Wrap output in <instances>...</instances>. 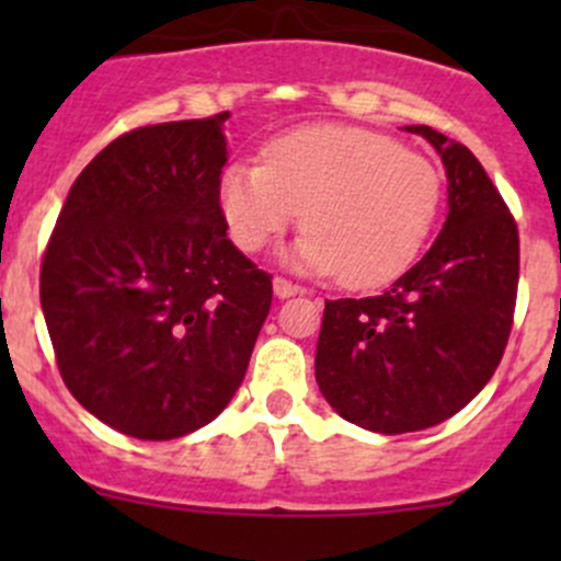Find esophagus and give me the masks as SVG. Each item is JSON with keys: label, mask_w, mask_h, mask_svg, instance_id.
<instances>
[{"label": "esophagus", "mask_w": 561, "mask_h": 561, "mask_svg": "<svg viewBox=\"0 0 561 561\" xmlns=\"http://www.w3.org/2000/svg\"><path fill=\"white\" fill-rule=\"evenodd\" d=\"M274 293L279 298H290V296H301L304 287L296 285V282L285 279V276H276V279H274Z\"/></svg>", "instance_id": "obj_1"}]
</instances>
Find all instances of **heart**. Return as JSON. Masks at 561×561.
Listing matches in <instances>:
<instances>
[{"label":"heart","mask_w":561,"mask_h":561,"mask_svg":"<svg viewBox=\"0 0 561 561\" xmlns=\"http://www.w3.org/2000/svg\"><path fill=\"white\" fill-rule=\"evenodd\" d=\"M443 201L434 162L360 127L314 124L279 135L263 162H233L219 179L230 239L260 252L298 222L293 260L369 290L404 274L426 244Z\"/></svg>","instance_id":"1"}]
</instances>
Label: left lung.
Listing matches in <instances>:
<instances>
[{
	"instance_id": "obj_1",
	"label": "left lung",
	"mask_w": 561,
	"mask_h": 561,
	"mask_svg": "<svg viewBox=\"0 0 561 561\" xmlns=\"http://www.w3.org/2000/svg\"><path fill=\"white\" fill-rule=\"evenodd\" d=\"M448 171V219L382 296L325 301L314 377L360 428L421 432L467 407L507 347L518 293V225L467 146L412 124Z\"/></svg>"
}]
</instances>
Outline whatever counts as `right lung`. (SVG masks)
<instances>
[{
	"instance_id": "add662e5",
	"label": "right lung",
	"mask_w": 561,
	"mask_h": 561,
	"mask_svg": "<svg viewBox=\"0 0 561 561\" xmlns=\"http://www.w3.org/2000/svg\"><path fill=\"white\" fill-rule=\"evenodd\" d=\"M228 118L118 135L70 186L45 247L39 304L61 380L129 437L211 423L268 317L271 274L225 233Z\"/></svg>"
}]
</instances>
